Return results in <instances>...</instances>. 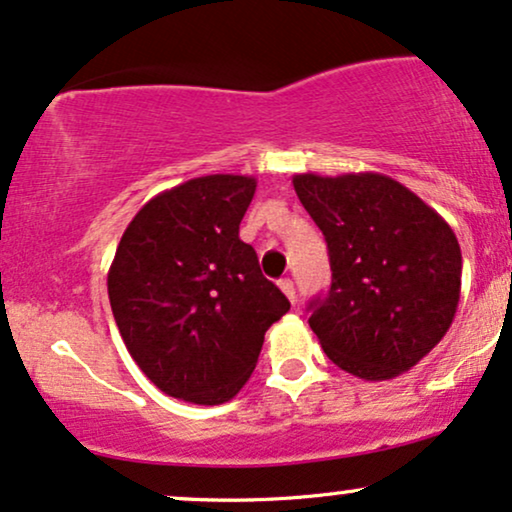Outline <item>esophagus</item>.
Returning a JSON list of instances; mask_svg holds the SVG:
<instances>
[{"label":"esophagus","instance_id":"obj_1","mask_svg":"<svg viewBox=\"0 0 512 512\" xmlns=\"http://www.w3.org/2000/svg\"><path fill=\"white\" fill-rule=\"evenodd\" d=\"M278 285H280V290H282V292H285V297H287V299H290V302H292V304H294V302H297V292H294V282H292L290 278L280 280V282H278Z\"/></svg>","mask_w":512,"mask_h":512}]
</instances>
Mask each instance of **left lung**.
Returning a JSON list of instances; mask_svg holds the SVG:
<instances>
[{"instance_id": "obj_1", "label": "left lung", "mask_w": 512, "mask_h": 512, "mask_svg": "<svg viewBox=\"0 0 512 512\" xmlns=\"http://www.w3.org/2000/svg\"><path fill=\"white\" fill-rule=\"evenodd\" d=\"M294 191L328 242L333 282L309 326L335 366L388 381L429 354L460 302L462 254L450 225L378 172L294 174Z\"/></svg>"}]
</instances>
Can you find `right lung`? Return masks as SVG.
<instances>
[{
	"label": "right lung",
	"mask_w": 512,
	"mask_h": 512,
	"mask_svg": "<svg viewBox=\"0 0 512 512\" xmlns=\"http://www.w3.org/2000/svg\"><path fill=\"white\" fill-rule=\"evenodd\" d=\"M256 179L206 174L153 196L122 234L107 273L114 321L138 369L170 398L232 400L263 335L290 302L239 239Z\"/></svg>",
	"instance_id": "obj_1"
}]
</instances>
